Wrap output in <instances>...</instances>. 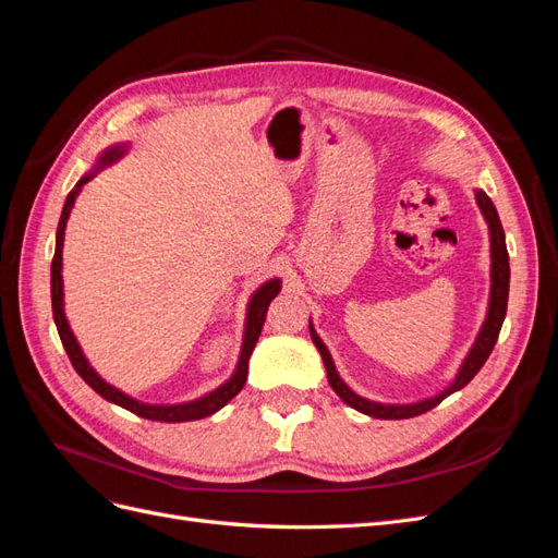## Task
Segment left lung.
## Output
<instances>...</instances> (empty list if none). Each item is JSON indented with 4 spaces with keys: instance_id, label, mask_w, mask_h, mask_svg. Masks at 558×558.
<instances>
[{
    "instance_id": "8db88e82",
    "label": "left lung",
    "mask_w": 558,
    "mask_h": 558,
    "mask_svg": "<svg viewBox=\"0 0 558 558\" xmlns=\"http://www.w3.org/2000/svg\"><path fill=\"white\" fill-rule=\"evenodd\" d=\"M475 202L484 216V221L488 226V242H492V291H488V307H486V318L484 324L472 342L468 356L463 359L459 373L451 379V384L447 388H442L440 393H435L430 398L416 400V402H404V404H393V402H377V400H367L363 396H359L356 391L344 384V379L337 373V367L332 363V356L328 347L320 340L318 332L314 330V324L310 320V335L312 342L316 344L320 359H324L326 373H328V384L332 386V391L342 398V402H347L349 408L359 410L361 414H367L373 418H410V416H418L433 408H437L447 396L461 391V388L475 377L482 365L486 363V359L492 356V351L496 347V340L502 328L505 320V312H508V295H510V256H508V246H505V232L500 226L498 211L494 207L492 197H488L484 191H475Z\"/></svg>"
}]
</instances>
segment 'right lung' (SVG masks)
Wrapping results in <instances>:
<instances>
[{
    "label": "right lung",
    "instance_id": "obj_1",
    "mask_svg": "<svg viewBox=\"0 0 558 558\" xmlns=\"http://www.w3.org/2000/svg\"><path fill=\"white\" fill-rule=\"evenodd\" d=\"M128 154V144H111L109 148H105L102 154L97 156L93 170L83 174L78 179V183L72 189V193L66 195L64 207H62V216L58 223V232H56V256L53 263H50V300H53V318L58 326V335L62 340V347L70 356L72 365L76 373L81 375V379L86 381L95 393L102 396L105 400L118 404L132 414H137L142 418H150V421H165V424H181V421H195V418H205L211 416L214 412H218L221 408L238 396L242 391V386L246 381L248 375V359L253 353V347H256L263 324H265V314L269 302L272 298H277V293L281 291V279H267L265 283H260L256 291L251 293L248 305H246V320H244V335H242V349H240V359L238 365H234V373L230 375V379H226L221 386H216L214 391L199 396L195 400L189 402H174V404H154V402H144L128 396L121 388H116L113 384H109L107 379H102L97 375V369L88 363L86 353H83L74 330L70 328V320H66L64 314V283H62V246H64V230H66V221H70V214L74 209V202L81 193L83 185H86L93 177H97L105 167L113 165L121 160Z\"/></svg>",
    "mask_w": 558,
    "mask_h": 558
}]
</instances>
